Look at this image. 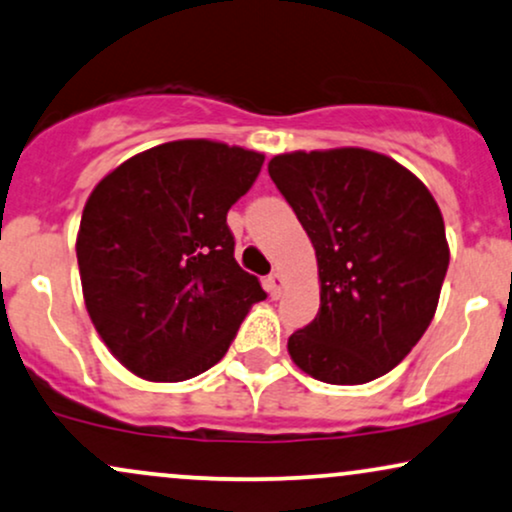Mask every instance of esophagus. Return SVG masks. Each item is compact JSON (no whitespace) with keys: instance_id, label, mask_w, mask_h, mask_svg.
<instances>
[{"instance_id":"esophagus-1","label":"esophagus","mask_w":512,"mask_h":512,"mask_svg":"<svg viewBox=\"0 0 512 512\" xmlns=\"http://www.w3.org/2000/svg\"><path fill=\"white\" fill-rule=\"evenodd\" d=\"M266 287H268V294L273 296V299H277V296L282 294V289H285V277H282L280 273H273V275H268V280H266Z\"/></svg>"}]
</instances>
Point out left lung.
Segmentation results:
<instances>
[{"label":"left lung","instance_id":"left-lung-1","mask_svg":"<svg viewBox=\"0 0 512 512\" xmlns=\"http://www.w3.org/2000/svg\"><path fill=\"white\" fill-rule=\"evenodd\" d=\"M268 173L318 258V315L289 337V356L327 384L387 375L430 327L449 268L430 189L361 147L277 154Z\"/></svg>","mask_w":512,"mask_h":512}]
</instances>
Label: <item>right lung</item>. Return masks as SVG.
I'll use <instances>...</instances> for the list:
<instances>
[{
	"label": "right lung",
	"mask_w": 512,
	"mask_h": 512,
	"mask_svg": "<svg viewBox=\"0 0 512 512\" xmlns=\"http://www.w3.org/2000/svg\"><path fill=\"white\" fill-rule=\"evenodd\" d=\"M266 156L178 140L113 168L82 208L75 254L94 330L132 375L182 382L216 365L256 301L225 218Z\"/></svg>",
	"instance_id": "add662e5"
}]
</instances>
